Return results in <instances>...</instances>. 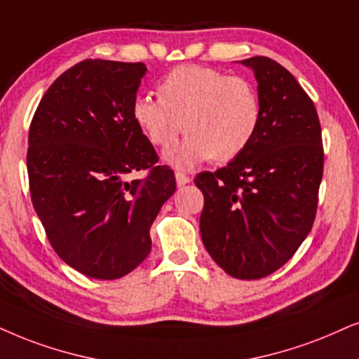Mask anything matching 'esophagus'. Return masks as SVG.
<instances>
[{
  "label": "esophagus",
  "instance_id": "34e87169",
  "mask_svg": "<svg viewBox=\"0 0 359 359\" xmlns=\"http://www.w3.org/2000/svg\"><path fill=\"white\" fill-rule=\"evenodd\" d=\"M190 180H192V179H190L187 174H184V172H175V182H177V185H179V187H182V185L189 184Z\"/></svg>",
  "mask_w": 359,
  "mask_h": 359
}]
</instances>
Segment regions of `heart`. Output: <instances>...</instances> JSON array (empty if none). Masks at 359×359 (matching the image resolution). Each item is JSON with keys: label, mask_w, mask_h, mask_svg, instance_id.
Instances as JSON below:
<instances>
[{"label": "heart", "mask_w": 359, "mask_h": 359, "mask_svg": "<svg viewBox=\"0 0 359 359\" xmlns=\"http://www.w3.org/2000/svg\"><path fill=\"white\" fill-rule=\"evenodd\" d=\"M133 119L156 147H169L185 130L182 142L162 156L165 164L185 170L247 151L260 127L262 102L250 81L190 65L161 81L158 97L135 99Z\"/></svg>", "instance_id": "heart-1"}]
</instances>
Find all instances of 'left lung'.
<instances>
[{
    "instance_id": "1",
    "label": "left lung",
    "mask_w": 359,
    "mask_h": 359,
    "mask_svg": "<svg viewBox=\"0 0 359 359\" xmlns=\"http://www.w3.org/2000/svg\"><path fill=\"white\" fill-rule=\"evenodd\" d=\"M255 74L262 119L247 151L217 172H202L201 235L207 252L233 278L273 273L310 233L323 177L315 104L273 59H243Z\"/></svg>"
}]
</instances>
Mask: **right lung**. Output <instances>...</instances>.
<instances>
[{"label": "right lung", "mask_w": 359, "mask_h": 359, "mask_svg": "<svg viewBox=\"0 0 359 359\" xmlns=\"http://www.w3.org/2000/svg\"><path fill=\"white\" fill-rule=\"evenodd\" d=\"M144 62L86 59L49 86L29 127L34 210L54 252L79 273L116 280L146 260L175 175L133 119ZM139 170L144 180H130Z\"/></svg>", "instance_id": "obj_1"}]
</instances>
